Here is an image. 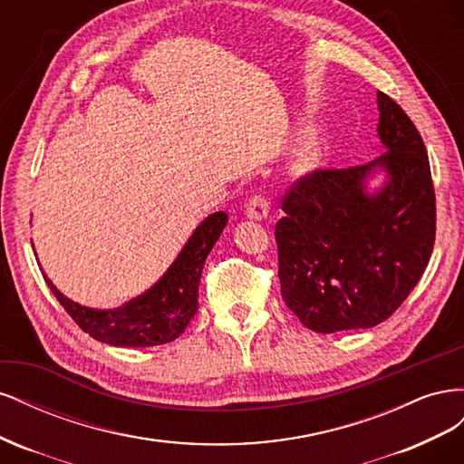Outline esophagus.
<instances>
[{"instance_id": "1", "label": "esophagus", "mask_w": 464, "mask_h": 464, "mask_svg": "<svg viewBox=\"0 0 464 464\" xmlns=\"http://www.w3.org/2000/svg\"><path fill=\"white\" fill-rule=\"evenodd\" d=\"M269 208H271L269 199H266L261 191H254L246 203V215L254 220H263L266 215H269Z\"/></svg>"}]
</instances>
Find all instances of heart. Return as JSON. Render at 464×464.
Wrapping results in <instances>:
<instances>
[{
    "mask_svg": "<svg viewBox=\"0 0 464 464\" xmlns=\"http://www.w3.org/2000/svg\"><path fill=\"white\" fill-rule=\"evenodd\" d=\"M323 157V149H321V141L315 131H305L300 139V143L296 147V152H294V160H292V168L298 174H305L314 170V168L319 166Z\"/></svg>",
    "mask_w": 464,
    "mask_h": 464,
    "instance_id": "1",
    "label": "heart"
}]
</instances>
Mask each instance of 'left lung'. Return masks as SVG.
I'll return each instance as SVG.
<instances>
[{
    "mask_svg": "<svg viewBox=\"0 0 464 464\" xmlns=\"http://www.w3.org/2000/svg\"><path fill=\"white\" fill-rule=\"evenodd\" d=\"M377 133L387 150L350 168H315L283 198L276 222L280 294L315 333L370 329L389 319L426 271L435 242L428 150L412 120L377 94ZM385 167L382 192L365 179Z\"/></svg>",
    "mask_w": 464,
    "mask_h": 464,
    "instance_id": "left-lung-1",
    "label": "left lung"
}]
</instances>
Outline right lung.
<instances>
[{"label": "right lung", "instance_id": "add662e5", "mask_svg": "<svg viewBox=\"0 0 464 464\" xmlns=\"http://www.w3.org/2000/svg\"><path fill=\"white\" fill-rule=\"evenodd\" d=\"M228 215L205 218L162 278L141 296L118 310H91L65 298L44 275L52 294L92 339L111 346H157L172 343L186 331L199 307V280L208 251L227 227Z\"/></svg>", "mask_w": 464, "mask_h": 464}]
</instances>
